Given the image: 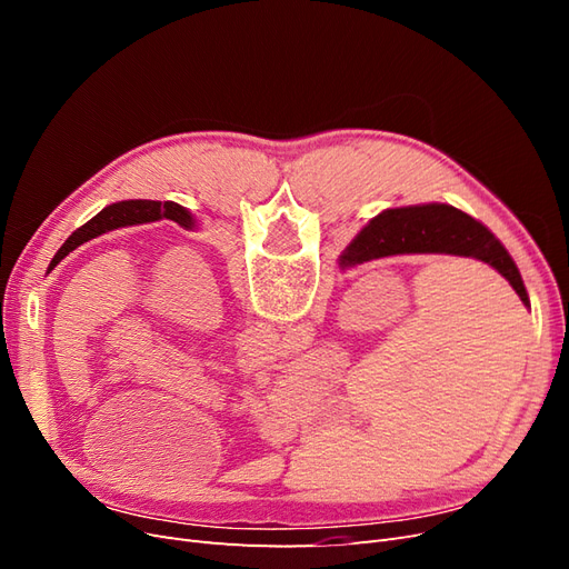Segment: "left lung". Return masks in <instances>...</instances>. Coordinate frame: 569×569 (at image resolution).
Returning a JSON list of instances; mask_svg holds the SVG:
<instances>
[{
	"label": "left lung",
	"instance_id": "1",
	"mask_svg": "<svg viewBox=\"0 0 569 569\" xmlns=\"http://www.w3.org/2000/svg\"><path fill=\"white\" fill-rule=\"evenodd\" d=\"M161 218L173 220L180 228H187V230L194 228L192 216H189L182 206H178L173 201H163V203L161 201H142V199L118 201V203L107 206L104 211H99L90 222H84L80 230H76L71 237H68L63 247L57 251V256L51 258L49 270H54L61 258H66L73 249H78L84 242H90V239H94L99 234L118 230V228H128V226H142V222H153Z\"/></svg>",
	"mask_w": 569,
	"mask_h": 569
}]
</instances>
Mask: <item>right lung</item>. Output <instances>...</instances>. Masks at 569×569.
<instances>
[{
  "label": "right lung",
  "instance_id": "obj_1",
  "mask_svg": "<svg viewBox=\"0 0 569 569\" xmlns=\"http://www.w3.org/2000/svg\"><path fill=\"white\" fill-rule=\"evenodd\" d=\"M396 253H453L470 256L496 268L510 287L518 291L525 306H529L527 289L522 284L520 270L498 239L453 206L427 203L408 206V209H389L368 222V228L341 253V268L360 266L372 258H385Z\"/></svg>",
  "mask_w": 569,
  "mask_h": 569
}]
</instances>
